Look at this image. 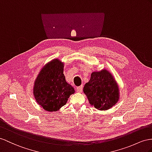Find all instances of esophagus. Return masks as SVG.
Instances as JSON below:
<instances>
[{"instance_id":"obj_1","label":"esophagus","mask_w":152,"mask_h":152,"mask_svg":"<svg viewBox=\"0 0 152 152\" xmlns=\"http://www.w3.org/2000/svg\"><path fill=\"white\" fill-rule=\"evenodd\" d=\"M82 90H83V86L82 85H81V86H79V87H76V91L77 92H82Z\"/></svg>"}]
</instances>
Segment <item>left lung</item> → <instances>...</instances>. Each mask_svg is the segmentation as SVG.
Here are the masks:
<instances>
[{
	"instance_id": "left-lung-1",
	"label": "left lung",
	"mask_w": 152,
	"mask_h": 152,
	"mask_svg": "<svg viewBox=\"0 0 152 152\" xmlns=\"http://www.w3.org/2000/svg\"><path fill=\"white\" fill-rule=\"evenodd\" d=\"M89 103L99 110H107L118 102L119 85L113 75L106 69L91 74V79L83 87Z\"/></svg>"
}]
</instances>
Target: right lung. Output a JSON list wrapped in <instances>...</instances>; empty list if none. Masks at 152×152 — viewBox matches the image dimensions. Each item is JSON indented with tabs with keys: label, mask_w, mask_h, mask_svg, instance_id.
I'll return each mask as SVG.
<instances>
[{
	"label": "right lung",
	"mask_w": 152,
	"mask_h": 152,
	"mask_svg": "<svg viewBox=\"0 0 152 152\" xmlns=\"http://www.w3.org/2000/svg\"><path fill=\"white\" fill-rule=\"evenodd\" d=\"M64 68L63 61L53 59L43 67L34 80V99L45 111H58L75 94V88L65 80Z\"/></svg>",
	"instance_id": "right-lung-1"
}]
</instances>
